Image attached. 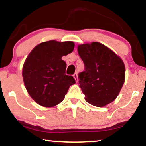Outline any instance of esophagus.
Masks as SVG:
<instances>
[{"label": "esophagus", "instance_id": "1", "mask_svg": "<svg viewBox=\"0 0 146 146\" xmlns=\"http://www.w3.org/2000/svg\"><path fill=\"white\" fill-rule=\"evenodd\" d=\"M73 78H75V81L78 82V74H77V73H75V74L73 75Z\"/></svg>", "mask_w": 146, "mask_h": 146}]
</instances>
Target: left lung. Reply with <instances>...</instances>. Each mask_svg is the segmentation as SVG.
I'll return each instance as SVG.
<instances>
[{"label": "left lung", "mask_w": 146, "mask_h": 146, "mask_svg": "<svg viewBox=\"0 0 146 146\" xmlns=\"http://www.w3.org/2000/svg\"><path fill=\"white\" fill-rule=\"evenodd\" d=\"M84 71L79 73V84L85 100L102 107L116 99L125 81L123 62L105 45L93 42L78 45Z\"/></svg>", "instance_id": "left-lung-1"}]
</instances>
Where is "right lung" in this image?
<instances>
[{"mask_svg": "<svg viewBox=\"0 0 146 146\" xmlns=\"http://www.w3.org/2000/svg\"><path fill=\"white\" fill-rule=\"evenodd\" d=\"M73 42L50 40L37 45L25 60L23 77L31 98L45 107L56 106L64 99L70 86L75 83L65 74L66 64L62 57L73 51Z\"/></svg>", "mask_w": 146, "mask_h": 146, "instance_id": "1", "label": "right lung"}]
</instances>
